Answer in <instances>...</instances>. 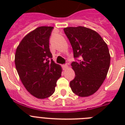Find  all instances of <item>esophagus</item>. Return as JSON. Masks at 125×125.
Instances as JSON below:
<instances>
[{
    "label": "esophagus",
    "mask_w": 125,
    "mask_h": 125,
    "mask_svg": "<svg viewBox=\"0 0 125 125\" xmlns=\"http://www.w3.org/2000/svg\"><path fill=\"white\" fill-rule=\"evenodd\" d=\"M63 67L64 69H66L68 68V66H67V64H65V65H63Z\"/></svg>",
    "instance_id": "esophagus-1"
}]
</instances>
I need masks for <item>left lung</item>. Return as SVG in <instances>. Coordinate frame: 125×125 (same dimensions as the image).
Returning <instances> with one entry per match:
<instances>
[{
  "label": "left lung",
  "instance_id": "8db88e82",
  "mask_svg": "<svg viewBox=\"0 0 125 125\" xmlns=\"http://www.w3.org/2000/svg\"><path fill=\"white\" fill-rule=\"evenodd\" d=\"M72 46L74 58L71 63L75 77L70 82L74 93L85 97L99 89L106 77L110 64L107 44L97 32L78 26L63 29Z\"/></svg>",
  "mask_w": 125,
  "mask_h": 125
}]
</instances>
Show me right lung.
I'll return each mask as SVG.
<instances>
[{
    "label": "right lung",
    "mask_w": 125,
    "mask_h": 125,
    "mask_svg": "<svg viewBox=\"0 0 125 125\" xmlns=\"http://www.w3.org/2000/svg\"><path fill=\"white\" fill-rule=\"evenodd\" d=\"M52 26H40L28 33L16 49L15 64L22 84L38 99L54 93L62 67L52 60L49 38Z\"/></svg>",
    "instance_id": "1"
}]
</instances>
